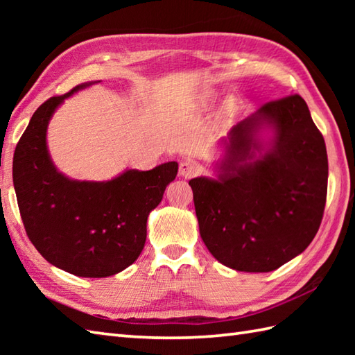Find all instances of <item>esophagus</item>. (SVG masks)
I'll use <instances>...</instances> for the list:
<instances>
[{"mask_svg": "<svg viewBox=\"0 0 355 355\" xmlns=\"http://www.w3.org/2000/svg\"><path fill=\"white\" fill-rule=\"evenodd\" d=\"M200 171H201V166L195 160H184L182 164H180V175L184 178H192L195 175H198Z\"/></svg>", "mask_w": 355, "mask_h": 355, "instance_id": "1", "label": "esophagus"}]
</instances>
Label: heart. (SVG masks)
Segmentation results:
<instances>
[{
	"instance_id": "heart-1",
	"label": "heart",
	"mask_w": 355,
	"mask_h": 355,
	"mask_svg": "<svg viewBox=\"0 0 355 355\" xmlns=\"http://www.w3.org/2000/svg\"><path fill=\"white\" fill-rule=\"evenodd\" d=\"M212 99V93L210 92H206L205 94H202V97H201V102H207V101H210ZM233 110V103L232 102H227L225 103V107H224V114H229V112Z\"/></svg>"
}]
</instances>
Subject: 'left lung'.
I'll return each instance as SVG.
<instances>
[{"label": "left lung", "mask_w": 355, "mask_h": 355, "mask_svg": "<svg viewBox=\"0 0 355 355\" xmlns=\"http://www.w3.org/2000/svg\"><path fill=\"white\" fill-rule=\"evenodd\" d=\"M263 125L274 139L263 148ZM216 180L197 177L200 235L216 261L267 273L296 258L318 233L328 189L323 135L299 94L271 101L232 128Z\"/></svg>", "instance_id": "obj_1"}]
</instances>
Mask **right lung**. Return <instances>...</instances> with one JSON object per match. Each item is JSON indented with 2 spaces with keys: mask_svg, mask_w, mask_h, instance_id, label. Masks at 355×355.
<instances>
[{
  "mask_svg": "<svg viewBox=\"0 0 355 355\" xmlns=\"http://www.w3.org/2000/svg\"><path fill=\"white\" fill-rule=\"evenodd\" d=\"M70 93L50 97L30 119L13 155V186L28 239L44 259L82 277H107L130 267L146 241L148 215L177 177L178 163L128 169L110 182H78L58 172L47 126Z\"/></svg>",
  "mask_w": 355,
  "mask_h": 355,
  "instance_id": "obj_1",
  "label": "right lung"
}]
</instances>
